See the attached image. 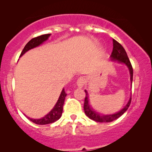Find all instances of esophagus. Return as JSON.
I'll use <instances>...</instances> for the list:
<instances>
[{"label": "esophagus", "instance_id": "34e87169", "mask_svg": "<svg viewBox=\"0 0 152 152\" xmlns=\"http://www.w3.org/2000/svg\"><path fill=\"white\" fill-rule=\"evenodd\" d=\"M85 83H86V80H85V78L82 77L79 78L77 81V85L79 88H82L85 84Z\"/></svg>", "mask_w": 152, "mask_h": 152}]
</instances>
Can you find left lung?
Segmentation results:
<instances>
[{
    "label": "left lung",
    "mask_w": 152,
    "mask_h": 152,
    "mask_svg": "<svg viewBox=\"0 0 152 152\" xmlns=\"http://www.w3.org/2000/svg\"><path fill=\"white\" fill-rule=\"evenodd\" d=\"M113 51H112L111 55V59L113 61H117L118 63L123 64L127 66L129 70L130 73V80L131 83L132 85V81H133V68L131 64V62L129 59V57L126 54L125 50L124 48L122 46L121 44H120L118 41H116L115 39H113ZM85 93H86V97H85L84 99V113L86 115L90 118V119L94 120V121L99 122H110L113 121L118 118H120L126 110L128 109L129 107L131 101H132V95L129 97L128 102L122 109L120 110V111L115 113L113 114H107V115H104V114H101L95 111V109H93L90 104V102H89V97L88 93L87 92L86 90H85ZM132 95V94H131Z\"/></svg>",
    "instance_id": "1"
}]
</instances>
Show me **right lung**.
Here are the masks:
<instances>
[{"mask_svg":"<svg viewBox=\"0 0 152 152\" xmlns=\"http://www.w3.org/2000/svg\"><path fill=\"white\" fill-rule=\"evenodd\" d=\"M50 35V34H43L31 39V40L26 45V46L24 47L22 53H20V57L23 55L26 52L36 47H38L41 44H42L44 41H47ZM66 95H67V94H66L65 91H64V88H63L57 103L55 104V107H54L53 108V109H52L47 115H45L44 117L39 118V119H33V118H30L29 117L27 118H28L30 121L34 122V123L37 124H41V125L53 123V122L57 121V120H58L60 118H61V116L62 115V112H63L64 100H65V97Z\"/></svg>","mask_w":152,"mask_h":152,"instance_id":"obj_1","label":"right lung"}]
</instances>
